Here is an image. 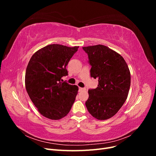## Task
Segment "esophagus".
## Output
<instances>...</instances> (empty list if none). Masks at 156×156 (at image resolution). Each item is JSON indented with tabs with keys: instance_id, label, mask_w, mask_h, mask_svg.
Instances as JSON below:
<instances>
[{
	"instance_id": "obj_1",
	"label": "esophagus",
	"mask_w": 156,
	"mask_h": 156,
	"mask_svg": "<svg viewBox=\"0 0 156 156\" xmlns=\"http://www.w3.org/2000/svg\"><path fill=\"white\" fill-rule=\"evenodd\" d=\"M79 92H81V91H84V90H86V88H81V87H79Z\"/></svg>"
}]
</instances>
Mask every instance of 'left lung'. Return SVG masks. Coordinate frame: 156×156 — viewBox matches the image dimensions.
I'll use <instances>...</instances> for the list:
<instances>
[{
    "label": "left lung",
    "mask_w": 156,
    "mask_h": 156,
    "mask_svg": "<svg viewBox=\"0 0 156 156\" xmlns=\"http://www.w3.org/2000/svg\"><path fill=\"white\" fill-rule=\"evenodd\" d=\"M92 66L90 76L98 79V87L88 90L85 103L88 112L100 120L115 115L128 96L131 75L127 64L116 51L103 45L83 47Z\"/></svg>",
    "instance_id": "1"
}]
</instances>
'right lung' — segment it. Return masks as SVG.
Instances as JSON below:
<instances>
[{
    "instance_id": "obj_1",
    "label": "right lung",
    "mask_w": 156,
    "mask_h": 156,
    "mask_svg": "<svg viewBox=\"0 0 156 156\" xmlns=\"http://www.w3.org/2000/svg\"><path fill=\"white\" fill-rule=\"evenodd\" d=\"M79 46L48 45L32 56L26 69L25 87L41 115L51 120L66 116L78 92V87L61 82L68 75L66 66Z\"/></svg>"
}]
</instances>
